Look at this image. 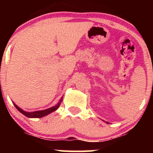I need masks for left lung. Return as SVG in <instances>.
Returning <instances> with one entry per match:
<instances>
[{"label":"left lung","mask_w":153,"mask_h":153,"mask_svg":"<svg viewBox=\"0 0 153 153\" xmlns=\"http://www.w3.org/2000/svg\"><path fill=\"white\" fill-rule=\"evenodd\" d=\"M107 123V124H109V123H108V122H106Z\"/></svg>","instance_id":"left-lung-1"}]
</instances>
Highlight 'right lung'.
Masks as SVG:
<instances>
[{
  "mask_svg": "<svg viewBox=\"0 0 153 153\" xmlns=\"http://www.w3.org/2000/svg\"><path fill=\"white\" fill-rule=\"evenodd\" d=\"M62 99H63V96L60 99H59V102L57 103V104L54 105V106L50 107V108H47V109L41 110V111H31V112H28V111H24L21 108H19L16 103H14V102H13V103L14 104L16 108H17V110L19 111H20L22 114H23L24 116H26V117H29V118H42V117H45V116L50 114L52 113V112L55 111L59 108V105H60L61 102L62 101Z\"/></svg>",
  "mask_w": 153,
  "mask_h": 153,
  "instance_id": "obj_1",
  "label": "right lung"
}]
</instances>
